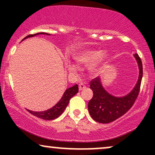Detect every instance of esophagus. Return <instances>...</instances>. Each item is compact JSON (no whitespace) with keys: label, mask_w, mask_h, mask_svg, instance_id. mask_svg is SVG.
I'll list each match as a JSON object with an SVG mask.
<instances>
[{"label":"esophagus","mask_w":155,"mask_h":155,"mask_svg":"<svg viewBox=\"0 0 155 155\" xmlns=\"http://www.w3.org/2000/svg\"><path fill=\"white\" fill-rule=\"evenodd\" d=\"M85 88H86V86H85L84 84H83V83H80L79 84V90H80V91L84 90V89H85Z\"/></svg>","instance_id":"34e87169"}]
</instances>
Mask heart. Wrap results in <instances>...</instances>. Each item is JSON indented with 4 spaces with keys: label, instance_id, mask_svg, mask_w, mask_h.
Segmentation results:
<instances>
[{
    "label": "heart",
    "instance_id": "heart-1",
    "mask_svg": "<svg viewBox=\"0 0 155 155\" xmlns=\"http://www.w3.org/2000/svg\"><path fill=\"white\" fill-rule=\"evenodd\" d=\"M110 53L108 51L100 49H86L80 50L74 54L73 58L79 65L88 66V71L92 76H96L102 71L109 60ZM66 65L71 72L77 71V65L67 60Z\"/></svg>",
    "mask_w": 155,
    "mask_h": 155
}]
</instances>
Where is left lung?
I'll list each match as a JSON object with an SVG mask.
<instances>
[{
  "label": "left lung",
  "instance_id": "left-lung-1",
  "mask_svg": "<svg viewBox=\"0 0 155 155\" xmlns=\"http://www.w3.org/2000/svg\"><path fill=\"white\" fill-rule=\"evenodd\" d=\"M139 69V75L135 87L127 95L117 97L105 90L101 78L97 77L90 82L93 97L88 103V111L94 120L100 123H109L124 115L133 106L138 95L143 76V66L138 54H134Z\"/></svg>",
  "mask_w": 155,
  "mask_h": 155
}]
</instances>
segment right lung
<instances>
[{
  "label": "right lung",
  "instance_id": "right-lung-1",
  "mask_svg": "<svg viewBox=\"0 0 155 155\" xmlns=\"http://www.w3.org/2000/svg\"><path fill=\"white\" fill-rule=\"evenodd\" d=\"M39 34L47 35H51V34H49V33L41 32V33H35V34L28 35V36H26L25 38L22 39V41L23 40H25V39L28 38H31V37H34L35 35H39ZM78 92H79V87H78L77 84H75L74 86L71 87L67 89V90L65 91V92H64V94L63 95V96H62L61 98H60V100L51 108H49L48 110H46V111H31V110H28H28L30 113L34 115V116L37 117H39V118L43 119V120H54V119L58 118V117H60V115L63 114L64 110H65V108L67 107L70 99L72 97H74V96Z\"/></svg>",
  "mask_w": 155,
  "mask_h": 155
}]
</instances>
